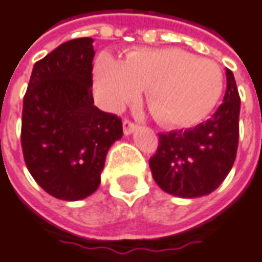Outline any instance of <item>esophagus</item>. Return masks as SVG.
I'll use <instances>...</instances> for the list:
<instances>
[{
    "label": "esophagus",
    "instance_id": "34e87169",
    "mask_svg": "<svg viewBox=\"0 0 262 262\" xmlns=\"http://www.w3.org/2000/svg\"><path fill=\"white\" fill-rule=\"evenodd\" d=\"M122 127H124V134L125 135H131L137 129V125H135L134 122H131V121L128 120L122 122Z\"/></svg>",
    "mask_w": 262,
    "mask_h": 262
}]
</instances>
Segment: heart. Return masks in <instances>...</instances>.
I'll return each mask as SVG.
<instances>
[{
    "label": "heart",
    "instance_id": "obj_1",
    "mask_svg": "<svg viewBox=\"0 0 262 262\" xmlns=\"http://www.w3.org/2000/svg\"><path fill=\"white\" fill-rule=\"evenodd\" d=\"M94 75L104 107L118 110L148 88L151 113L160 124L171 128L192 127L205 120L224 86L215 62L181 48L135 50L127 61L101 52Z\"/></svg>",
    "mask_w": 262,
    "mask_h": 262
}]
</instances>
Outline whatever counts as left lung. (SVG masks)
I'll list each match as a JSON object with an SVG mask.
<instances>
[{
	"mask_svg": "<svg viewBox=\"0 0 262 262\" xmlns=\"http://www.w3.org/2000/svg\"><path fill=\"white\" fill-rule=\"evenodd\" d=\"M225 74L224 102L212 118L194 128L160 134L149 168L158 187L171 195H208L232 168L239 137V95L234 74L230 70Z\"/></svg>",
	"mask_w": 262,
	"mask_h": 262,
	"instance_id": "1",
	"label": "left lung"
}]
</instances>
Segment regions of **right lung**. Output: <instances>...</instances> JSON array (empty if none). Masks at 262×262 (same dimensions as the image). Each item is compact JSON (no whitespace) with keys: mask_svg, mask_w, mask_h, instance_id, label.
Wrapping results in <instances>:
<instances>
[{"mask_svg":"<svg viewBox=\"0 0 262 262\" xmlns=\"http://www.w3.org/2000/svg\"><path fill=\"white\" fill-rule=\"evenodd\" d=\"M93 38L57 47L34 64L23 105L21 145L37 184L64 201L97 191L122 122L94 105Z\"/></svg>","mask_w":262,"mask_h":262,"instance_id":"right-lung-1","label":"right lung"}]
</instances>
